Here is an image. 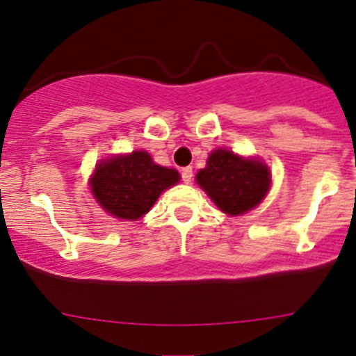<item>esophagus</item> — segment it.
<instances>
[{
	"label": "esophagus",
	"mask_w": 356,
	"mask_h": 356,
	"mask_svg": "<svg viewBox=\"0 0 356 356\" xmlns=\"http://www.w3.org/2000/svg\"><path fill=\"white\" fill-rule=\"evenodd\" d=\"M181 175H182V181H184L186 184H191V182H193V167L182 168Z\"/></svg>",
	"instance_id": "esophagus-1"
}]
</instances>
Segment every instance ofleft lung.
<instances>
[{
    "instance_id": "obj_1",
    "label": "left lung",
    "mask_w": 356,
    "mask_h": 356,
    "mask_svg": "<svg viewBox=\"0 0 356 356\" xmlns=\"http://www.w3.org/2000/svg\"><path fill=\"white\" fill-rule=\"evenodd\" d=\"M196 182L224 213L238 217L261 203L270 189L272 175L258 158L218 148L210 153L207 167L196 174Z\"/></svg>"
}]
</instances>
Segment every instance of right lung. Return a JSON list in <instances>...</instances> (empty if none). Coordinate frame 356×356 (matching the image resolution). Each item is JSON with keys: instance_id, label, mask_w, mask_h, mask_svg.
<instances>
[{"instance_id": "obj_1", "label": "right lung", "mask_w": 356, "mask_h": 356, "mask_svg": "<svg viewBox=\"0 0 356 356\" xmlns=\"http://www.w3.org/2000/svg\"><path fill=\"white\" fill-rule=\"evenodd\" d=\"M175 168L156 165L149 153L115 155L96 165L89 184L95 200L111 217L138 220L148 213L165 189L177 184Z\"/></svg>"}]
</instances>
